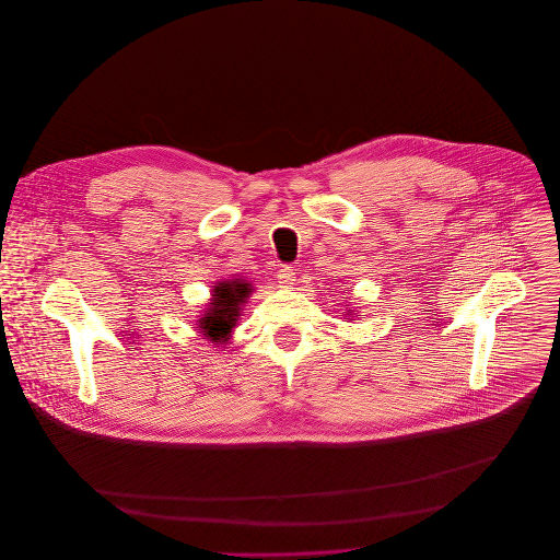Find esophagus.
I'll list each match as a JSON object with an SVG mask.
<instances>
[{
  "mask_svg": "<svg viewBox=\"0 0 560 560\" xmlns=\"http://www.w3.org/2000/svg\"><path fill=\"white\" fill-rule=\"evenodd\" d=\"M278 282H280L282 287L291 289V287L295 284V269L289 267V265H284V267L278 271Z\"/></svg>",
  "mask_w": 560,
  "mask_h": 560,
  "instance_id": "1",
  "label": "esophagus"
}]
</instances>
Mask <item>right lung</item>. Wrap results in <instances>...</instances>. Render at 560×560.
<instances>
[{
	"mask_svg": "<svg viewBox=\"0 0 560 560\" xmlns=\"http://www.w3.org/2000/svg\"><path fill=\"white\" fill-rule=\"evenodd\" d=\"M249 293H252V284L241 278L218 282V287L213 289V300L209 308L205 311L202 319H198L205 336L211 338L213 342H226L233 327L237 325L241 306L245 304Z\"/></svg>",
	"mask_w": 560,
	"mask_h": 560,
	"instance_id": "obj_1",
	"label": "right lung"
}]
</instances>
